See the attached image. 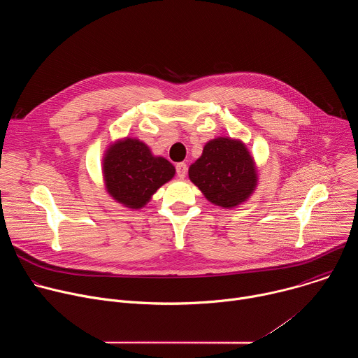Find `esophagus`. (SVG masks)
Returning a JSON list of instances; mask_svg holds the SVG:
<instances>
[{
    "label": "esophagus",
    "instance_id": "esophagus-1",
    "mask_svg": "<svg viewBox=\"0 0 358 358\" xmlns=\"http://www.w3.org/2000/svg\"><path fill=\"white\" fill-rule=\"evenodd\" d=\"M176 170H177L178 178L184 180L185 176H187V164H185V163H178V164L176 166Z\"/></svg>",
    "mask_w": 358,
    "mask_h": 358
}]
</instances>
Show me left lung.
Wrapping results in <instances>:
<instances>
[{
  "instance_id": "8db88e82",
  "label": "left lung",
  "mask_w": 358,
  "mask_h": 358,
  "mask_svg": "<svg viewBox=\"0 0 358 358\" xmlns=\"http://www.w3.org/2000/svg\"><path fill=\"white\" fill-rule=\"evenodd\" d=\"M188 178L214 206L232 210L246 202L259 182L258 167L241 138L220 136L206 143Z\"/></svg>"
}]
</instances>
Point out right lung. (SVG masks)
<instances>
[{"label": "right lung", "instance_id": "1", "mask_svg": "<svg viewBox=\"0 0 358 358\" xmlns=\"http://www.w3.org/2000/svg\"><path fill=\"white\" fill-rule=\"evenodd\" d=\"M176 167L137 137L112 141L101 159L106 192L129 210H141L156 191L173 180Z\"/></svg>", "mask_w": 358, "mask_h": 358}]
</instances>
